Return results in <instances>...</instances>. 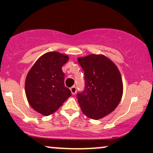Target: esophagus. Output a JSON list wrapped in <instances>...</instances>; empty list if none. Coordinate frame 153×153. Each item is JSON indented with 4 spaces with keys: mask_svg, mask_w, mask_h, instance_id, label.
<instances>
[{
    "mask_svg": "<svg viewBox=\"0 0 153 153\" xmlns=\"http://www.w3.org/2000/svg\"><path fill=\"white\" fill-rule=\"evenodd\" d=\"M76 87L75 86H73V87H71V93H72V94L73 95H74V94H75V93H76Z\"/></svg>",
    "mask_w": 153,
    "mask_h": 153,
    "instance_id": "esophagus-1",
    "label": "esophagus"
}]
</instances>
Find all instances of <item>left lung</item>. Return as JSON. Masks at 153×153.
Wrapping results in <instances>:
<instances>
[{"label":"left lung","instance_id":"8db88e82","mask_svg":"<svg viewBox=\"0 0 153 153\" xmlns=\"http://www.w3.org/2000/svg\"><path fill=\"white\" fill-rule=\"evenodd\" d=\"M84 71L85 89L77 94L82 113L95 119L106 117L117 108L122 99L123 83L117 65L103 54L78 57Z\"/></svg>","mask_w":153,"mask_h":153}]
</instances>
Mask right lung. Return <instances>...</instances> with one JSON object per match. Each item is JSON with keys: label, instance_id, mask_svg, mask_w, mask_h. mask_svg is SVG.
I'll return each mask as SVG.
<instances>
[{"label": "right lung", "instance_id": "obj_1", "mask_svg": "<svg viewBox=\"0 0 153 153\" xmlns=\"http://www.w3.org/2000/svg\"><path fill=\"white\" fill-rule=\"evenodd\" d=\"M69 57L58 52L44 54L31 67L26 78L28 102L36 111L45 116L53 114L71 96L65 86L62 67Z\"/></svg>", "mask_w": 153, "mask_h": 153}]
</instances>
